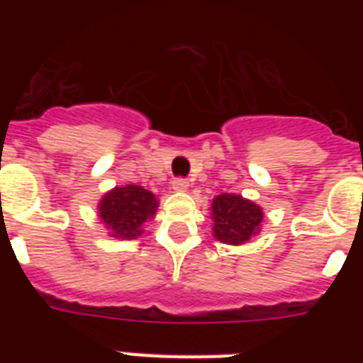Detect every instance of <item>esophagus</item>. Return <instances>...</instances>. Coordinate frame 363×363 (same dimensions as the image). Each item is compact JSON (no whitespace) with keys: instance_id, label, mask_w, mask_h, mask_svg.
I'll list each match as a JSON object with an SVG mask.
<instances>
[{"instance_id":"1","label":"esophagus","mask_w":363,"mask_h":363,"mask_svg":"<svg viewBox=\"0 0 363 363\" xmlns=\"http://www.w3.org/2000/svg\"><path fill=\"white\" fill-rule=\"evenodd\" d=\"M171 186H173L175 192H186L188 186H190V182H188L186 179H182V177H177L175 181L171 182Z\"/></svg>"}]
</instances>
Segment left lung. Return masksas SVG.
I'll return each instance as SVG.
<instances>
[{
  "instance_id": "1",
  "label": "left lung",
  "mask_w": 363,
  "mask_h": 363,
  "mask_svg": "<svg viewBox=\"0 0 363 363\" xmlns=\"http://www.w3.org/2000/svg\"><path fill=\"white\" fill-rule=\"evenodd\" d=\"M264 213L258 205L233 194H220L213 199L215 238L228 245H241L256 235Z\"/></svg>"
}]
</instances>
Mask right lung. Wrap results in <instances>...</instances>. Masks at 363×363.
Returning <instances> with one entry per match:
<instances>
[{
  "label": "right lung",
  "mask_w": 363,
  "mask_h": 363,
  "mask_svg": "<svg viewBox=\"0 0 363 363\" xmlns=\"http://www.w3.org/2000/svg\"><path fill=\"white\" fill-rule=\"evenodd\" d=\"M158 201L152 192L143 186L128 184L124 188L111 190L99 203V216L111 235L122 239H133L141 235V226L156 215Z\"/></svg>",
  "instance_id": "add662e5"
}]
</instances>
